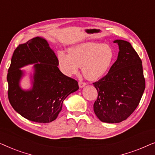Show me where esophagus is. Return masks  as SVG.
<instances>
[{"label": "esophagus", "mask_w": 155, "mask_h": 155, "mask_svg": "<svg viewBox=\"0 0 155 155\" xmlns=\"http://www.w3.org/2000/svg\"><path fill=\"white\" fill-rule=\"evenodd\" d=\"M78 84H79V87L80 88H82L86 85V83H85V82H79Z\"/></svg>", "instance_id": "esophagus-1"}]
</instances>
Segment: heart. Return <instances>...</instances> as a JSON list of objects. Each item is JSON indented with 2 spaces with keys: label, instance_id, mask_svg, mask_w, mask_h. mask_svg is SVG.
<instances>
[{
  "label": "heart",
  "instance_id": "b5f03b06",
  "mask_svg": "<svg viewBox=\"0 0 155 155\" xmlns=\"http://www.w3.org/2000/svg\"><path fill=\"white\" fill-rule=\"evenodd\" d=\"M68 54H58L61 71L67 76L78 73L80 67L84 77L97 80L106 75L115 59V52L108 44L87 41L78 44L68 49Z\"/></svg>",
  "mask_w": 155,
  "mask_h": 155
}]
</instances>
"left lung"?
<instances>
[{
    "mask_svg": "<svg viewBox=\"0 0 155 155\" xmlns=\"http://www.w3.org/2000/svg\"><path fill=\"white\" fill-rule=\"evenodd\" d=\"M118 45V58L109 73L93 83L98 92L94 111L101 121L116 124L126 120L138 106L145 88L142 61L128 41Z\"/></svg>",
    "mask_w": 155,
    "mask_h": 155,
    "instance_id": "1",
    "label": "left lung"
}]
</instances>
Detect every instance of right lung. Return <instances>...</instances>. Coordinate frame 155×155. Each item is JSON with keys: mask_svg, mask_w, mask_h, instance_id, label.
<instances>
[{"mask_svg": "<svg viewBox=\"0 0 155 155\" xmlns=\"http://www.w3.org/2000/svg\"><path fill=\"white\" fill-rule=\"evenodd\" d=\"M31 64H35L32 87L23 90L19 83L24 71L20 68ZM58 65L56 54L44 38L35 37L16 48L8 71V95L19 114L43 124L56 119L63 101L79 89L78 82L61 73Z\"/></svg>", "mask_w": 155, "mask_h": 155, "instance_id": "obj_1", "label": "right lung"}]
</instances>
